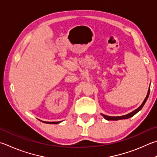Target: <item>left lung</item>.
Wrapping results in <instances>:
<instances>
[{
  "label": "left lung",
  "mask_w": 157,
  "mask_h": 157,
  "mask_svg": "<svg viewBox=\"0 0 157 157\" xmlns=\"http://www.w3.org/2000/svg\"><path fill=\"white\" fill-rule=\"evenodd\" d=\"M150 88H149V89H148L147 91V94L146 97V98H145L144 101H143V103L141 104V105L140 106H139L138 108H136V110H135L132 112H131L129 114H127L126 115H123V116H119V117H110V116H107V115H105L104 114H101V115L104 117L106 119V120H114V121H117V120H119V119H128L131 117H132L135 115L136 113H137L139 111H140L141 110V108H143V106H144L145 103H146L147 99L148 98V97H149V94H150Z\"/></svg>",
  "instance_id": "obj_1"
}]
</instances>
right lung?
<instances>
[{
    "label": "right lung",
    "mask_w": 157,
    "mask_h": 157,
    "mask_svg": "<svg viewBox=\"0 0 157 157\" xmlns=\"http://www.w3.org/2000/svg\"><path fill=\"white\" fill-rule=\"evenodd\" d=\"M44 123L46 124H59L60 123L61 121H56V122H48V121H44Z\"/></svg>",
    "instance_id": "1"
}]
</instances>
